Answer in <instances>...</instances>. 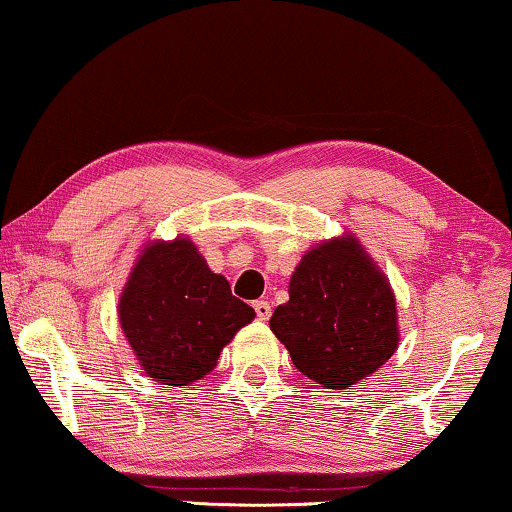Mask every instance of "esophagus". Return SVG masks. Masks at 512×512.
<instances>
[{
    "label": "esophagus",
    "mask_w": 512,
    "mask_h": 512,
    "mask_svg": "<svg viewBox=\"0 0 512 512\" xmlns=\"http://www.w3.org/2000/svg\"><path fill=\"white\" fill-rule=\"evenodd\" d=\"M254 312H256V317L261 319V321H268L270 314H272V307H270L268 300H256Z\"/></svg>",
    "instance_id": "1"
}]
</instances>
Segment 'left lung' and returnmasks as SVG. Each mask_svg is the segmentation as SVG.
Returning a JSON list of instances; mask_svg holds the SVG:
<instances>
[{
  "label": "left lung",
  "mask_w": 512,
  "mask_h": 512,
  "mask_svg": "<svg viewBox=\"0 0 512 512\" xmlns=\"http://www.w3.org/2000/svg\"><path fill=\"white\" fill-rule=\"evenodd\" d=\"M270 328L300 373L345 389L396 352V298L361 244L340 237L303 256Z\"/></svg>",
  "instance_id": "obj_1"
}]
</instances>
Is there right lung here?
Returning <instances> with one entry per match:
<instances>
[{"mask_svg": "<svg viewBox=\"0 0 512 512\" xmlns=\"http://www.w3.org/2000/svg\"><path fill=\"white\" fill-rule=\"evenodd\" d=\"M118 317L146 375L186 387L216 366L221 349L254 319V310L181 237L144 249L125 284Z\"/></svg>", "mask_w": 512, "mask_h": 512, "instance_id": "right-lung-1", "label": "right lung"}]
</instances>
